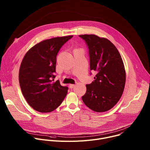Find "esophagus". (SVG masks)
<instances>
[{"label": "esophagus", "instance_id": "34e87169", "mask_svg": "<svg viewBox=\"0 0 150 150\" xmlns=\"http://www.w3.org/2000/svg\"><path fill=\"white\" fill-rule=\"evenodd\" d=\"M69 86L70 88H74V87H75V85H74V84H69Z\"/></svg>", "mask_w": 150, "mask_h": 150}]
</instances>
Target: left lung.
<instances>
[{"mask_svg": "<svg viewBox=\"0 0 150 150\" xmlns=\"http://www.w3.org/2000/svg\"><path fill=\"white\" fill-rule=\"evenodd\" d=\"M79 36L88 47L90 70L97 73L94 81L86 85L82 101L94 112L108 111L119 101L125 88L126 71L122 57L108 39L94 34Z\"/></svg>", "mask_w": 150, "mask_h": 150, "instance_id": "obj_1", "label": "left lung"}]
</instances>
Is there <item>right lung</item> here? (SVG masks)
Segmentation results:
<instances>
[{"mask_svg":"<svg viewBox=\"0 0 150 150\" xmlns=\"http://www.w3.org/2000/svg\"><path fill=\"white\" fill-rule=\"evenodd\" d=\"M73 35L54 37L42 41L25 54L19 71L21 91L35 110L49 113L54 110L65 98L68 88L59 80L54 81L56 56L65 42Z\"/></svg>","mask_w":150,"mask_h":150,"instance_id":"1","label":"right lung"}]
</instances>
